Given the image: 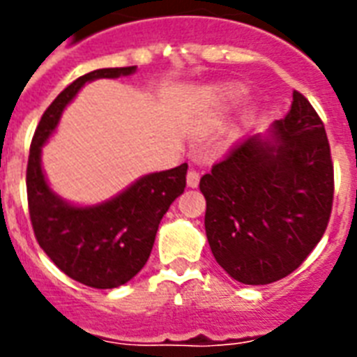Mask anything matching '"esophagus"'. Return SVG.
I'll return each mask as SVG.
<instances>
[{
    "label": "esophagus",
    "mask_w": 357,
    "mask_h": 357,
    "mask_svg": "<svg viewBox=\"0 0 357 357\" xmlns=\"http://www.w3.org/2000/svg\"><path fill=\"white\" fill-rule=\"evenodd\" d=\"M198 183H200V174L196 172V170H189L187 172V185L195 189V187H198Z\"/></svg>",
    "instance_id": "esophagus-1"
}]
</instances>
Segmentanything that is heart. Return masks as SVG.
I'll return each mask as SVG.
<instances>
[{"instance_id": "obj_1", "label": "heart", "mask_w": 357, "mask_h": 357, "mask_svg": "<svg viewBox=\"0 0 357 357\" xmlns=\"http://www.w3.org/2000/svg\"><path fill=\"white\" fill-rule=\"evenodd\" d=\"M246 96V89L237 83H228V85L220 86L217 91V102L218 107L224 109V111H229V109L241 105V102Z\"/></svg>"}]
</instances>
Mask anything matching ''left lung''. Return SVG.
Listing matches in <instances>:
<instances>
[{
    "instance_id": "1",
    "label": "left lung",
    "mask_w": 357,
    "mask_h": 357,
    "mask_svg": "<svg viewBox=\"0 0 357 357\" xmlns=\"http://www.w3.org/2000/svg\"><path fill=\"white\" fill-rule=\"evenodd\" d=\"M215 259L246 285L296 271L326 231L333 165L324 123L300 92L287 116L254 135L200 179Z\"/></svg>"
}]
</instances>
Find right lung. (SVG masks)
<instances>
[{
	"instance_id": "1",
	"label": "right lung",
	"mask_w": 357,
	"mask_h": 357,
	"mask_svg": "<svg viewBox=\"0 0 357 357\" xmlns=\"http://www.w3.org/2000/svg\"><path fill=\"white\" fill-rule=\"evenodd\" d=\"M135 70L137 66L100 68L66 86L42 114L27 161V202L36 241L66 276L94 289L120 287L146 265L161 218L185 190L187 162L140 176L102 204L75 206L53 192L47 183L42 170V146L86 83L116 79L135 74Z\"/></svg>"
}]
</instances>
